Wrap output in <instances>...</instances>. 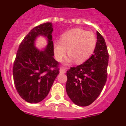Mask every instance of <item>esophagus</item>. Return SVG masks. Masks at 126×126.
I'll return each mask as SVG.
<instances>
[{
	"label": "esophagus",
	"instance_id": "esophagus-1",
	"mask_svg": "<svg viewBox=\"0 0 126 126\" xmlns=\"http://www.w3.org/2000/svg\"><path fill=\"white\" fill-rule=\"evenodd\" d=\"M66 72V69L64 68H61L60 69V73L61 74H64Z\"/></svg>",
	"mask_w": 126,
	"mask_h": 126
}]
</instances>
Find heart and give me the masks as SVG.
Listing matches in <instances>:
<instances>
[{
    "label": "heart",
    "instance_id": "b5f03b06",
    "mask_svg": "<svg viewBox=\"0 0 126 126\" xmlns=\"http://www.w3.org/2000/svg\"><path fill=\"white\" fill-rule=\"evenodd\" d=\"M94 34L81 29H74L66 32L61 36V40L54 43V52L56 59L60 62L66 54L69 58L65 63L69 64L75 60L77 64H82L93 54L96 46Z\"/></svg>",
    "mask_w": 126,
    "mask_h": 126
}]
</instances>
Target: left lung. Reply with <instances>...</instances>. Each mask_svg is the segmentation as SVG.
<instances>
[{
	"instance_id": "left-lung-1",
	"label": "left lung",
	"mask_w": 126,
	"mask_h": 126,
	"mask_svg": "<svg viewBox=\"0 0 126 126\" xmlns=\"http://www.w3.org/2000/svg\"><path fill=\"white\" fill-rule=\"evenodd\" d=\"M109 53L105 39L97 32L93 54L83 64L67 71L66 90L76 105L86 107L99 96L107 78Z\"/></svg>"
}]
</instances>
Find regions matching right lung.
I'll use <instances>...</instances> for the list:
<instances>
[{
    "mask_svg": "<svg viewBox=\"0 0 126 126\" xmlns=\"http://www.w3.org/2000/svg\"><path fill=\"white\" fill-rule=\"evenodd\" d=\"M52 22L40 24L32 29L19 46L13 64L14 83L19 96L31 104L43 101L49 94L59 74L58 63L54 58ZM43 36L47 46L39 50L36 39Z\"/></svg>",
    "mask_w": 126,
    "mask_h": 126,
    "instance_id": "1",
    "label": "right lung"
}]
</instances>
